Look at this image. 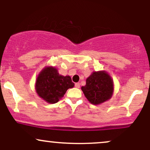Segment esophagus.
Returning <instances> with one entry per match:
<instances>
[{"label": "esophagus", "mask_w": 150, "mask_h": 150, "mask_svg": "<svg viewBox=\"0 0 150 150\" xmlns=\"http://www.w3.org/2000/svg\"><path fill=\"white\" fill-rule=\"evenodd\" d=\"M75 87L76 88H80V83H75Z\"/></svg>", "instance_id": "34e87169"}]
</instances>
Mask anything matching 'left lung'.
Instances as JSON below:
<instances>
[{
    "label": "left lung",
    "mask_w": 150,
    "mask_h": 150,
    "mask_svg": "<svg viewBox=\"0 0 150 150\" xmlns=\"http://www.w3.org/2000/svg\"><path fill=\"white\" fill-rule=\"evenodd\" d=\"M81 90L87 100L93 105H100L107 101L114 93V81L105 71H93L86 79Z\"/></svg>",
    "instance_id": "8db88e82"
}]
</instances>
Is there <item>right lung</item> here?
Instances as JSON below:
<instances>
[{
  "mask_svg": "<svg viewBox=\"0 0 150 150\" xmlns=\"http://www.w3.org/2000/svg\"><path fill=\"white\" fill-rule=\"evenodd\" d=\"M74 86L69 76L60 75L54 67H44L38 74L35 89L38 96L47 103L54 104L63 98L69 88Z\"/></svg>",
  "mask_w": 150,
  "mask_h": 150,
  "instance_id": "add662e5",
  "label": "right lung"
}]
</instances>
